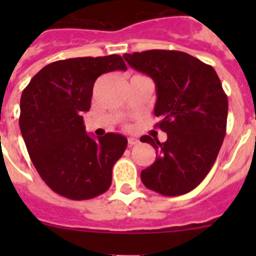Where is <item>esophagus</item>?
<instances>
[{"instance_id":"obj_1","label":"esophagus","mask_w":256,"mask_h":256,"mask_svg":"<svg viewBox=\"0 0 256 256\" xmlns=\"http://www.w3.org/2000/svg\"><path fill=\"white\" fill-rule=\"evenodd\" d=\"M128 146L131 147V146H135V144H138L140 141H138L136 138H128Z\"/></svg>"}]
</instances>
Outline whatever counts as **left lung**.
Returning <instances> with one entry per match:
<instances>
[{"label": "left lung", "instance_id": "obj_1", "mask_svg": "<svg viewBox=\"0 0 256 256\" xmlns=\"http://www.w3.org/2000/svg\"><path fill=\"white\" fill-rule=\"evenodd\" d=\"M124 58L154 79L156 126L167 134L164 142L140 138L157 154L141 180L162 196L190 192L213 167L226 132L228 98L219 76L212 66L180 50L152 49Z\"/></svg>", "mask_w": 256, "mask_h": 256}]
</instances>
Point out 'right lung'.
Returning <instances> with one entry per match:
<instances>
[{
  "instance_id": "add662e5",
  "label": "right lung",
  "mask_w": 256,
  "mask_h": 256,
  "mask_svg": "<svg viewBox=\"0 0 256 256\" xmlns=\"http://www.w3.org/2000/svg\"><path fill=\"white\" fill-rule=\"evenodd\" d=\"M126 69L118 54L64 59L40 69L23 90L20 132L36 170L53 192L84 200L112 186V167L128 140L112 132L92 138L82 112L90 109L95 80Z\"/></svg>"
}]
</instances>
